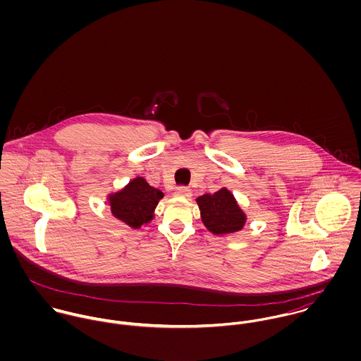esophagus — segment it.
Instances as JSON below:
<instances>
[{"instance_id":"1","label":"esophagus","mask_w":361,"mask_h":361,"mask_svg":"<svg viewBox=\"0 0 361 361\" xmlns=\"http://www.w3.org/2000/svg\"><path fill=\"white\" fill-rule=\"evenodd\" d=\"M175 195L179 196V197H186V199H188V197L192 196V190H190L189 188H186V186H179V188L176 189Z\"/></svg>"}]
</instances>
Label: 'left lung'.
<instances>
[{
    "instance_id": "left-lung-1",
    "label": "left lung",
    "mask_w": 361,
    "mask_h": 361,
    "mask_svg": "<svg viewBox=\"0 0 361 361\" xmlns=\"http://www.w3.org/2000/svg\"><path fill=\"white\" fill-rule=\"evenodd\" d=\"M196 202L200 208L202 221L211 233H233L245 226L246 214L228 189L222 188L214 195H203Z\"/></svg>"
}]
</instances>
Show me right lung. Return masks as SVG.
Returning a JSON list of instances; mask_svg holds the SVG:
<instances>
[{
	"mask_svg": "<svg viewBox=\"0 0 361 361\" xmlns=\"http://www.w3.org/2000/svg\"><path fill=\"white\" fill-rule=\"evenodd\" d=\"M164 197L159 189L150 186L145 178L130 180L121 192L109 195L108 202L114 216L137 229L153 219L154 208Z\"/></svg>",
	"mask_w": 361,
	"mask_h": 361,
	"instance_id": "1",
	"label": "right lung"
}]
</instances>
